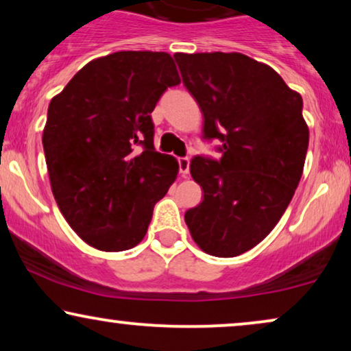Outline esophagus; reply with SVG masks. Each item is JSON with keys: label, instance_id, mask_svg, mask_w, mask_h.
Returning <instances> with one entry per match:
<instances>
[{"label": "esophagus", "instance_id": "34e87169", "mask_svg": "<svg viewBox=\"0 0 351 351\" xmlns=\"http://www.w3.org/2000/svg\"><path fill=\"white\" fill-rule=\"evenodd\" d=\"M179 171L182 176H186L190 171V160L189 158H179Z\"/></svg>", "mask_w": 351, "mask_h": 351}]
</instances>
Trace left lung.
I'll return each instance as SVG.
<instances>
[{
  "mask_svg": "<svg viewBox=\"0 0 351 351\" xmlns=\"http://www.w3.org/2000/svg\"><path fill=\"white\" fill-rule=\"evenodd\" d=\"M174 59L203 112V137L222 142L219 161L190 162L204 196L185 223L204 252L239 256L275 228L295 193L308 148L304 102L271 66L239 52Z\"/></svg>",
  "mask_w": 351,
  "mask_h": 351,
  "instance_id": "8db88e82",
  "label": "left lung"
}]
</instances>
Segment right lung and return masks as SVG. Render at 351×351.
Segmentation results:
<instances>
[{
	"mask_svg": "<svg viewBox=\"0 0 351 351\" xmlns=\"http://www.w3.org/2000/svg\"><path fill=\"white\" fill-rule=\"evenodd\" d=\"M180 83L166 52L119 51L84 65L51 100L43 147L51 189L78 237L99 251L137 246L179 162L155 152L152 112Z\"/></svg>",
	"mask_w": 351,
	"mask_h": 351,
	"instance_id": "1",
	"label": "right lung"
}]
</instances>
